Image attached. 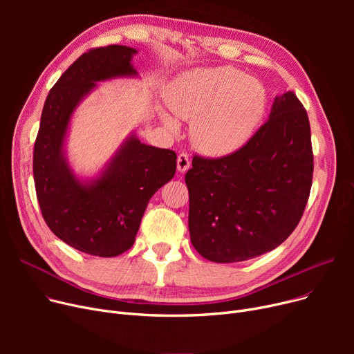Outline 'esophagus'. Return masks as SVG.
I'll use <instances>...</instances> for the list:
<instances>
[{
    "label": "esophagus",
    "instance_id": "obj_1",
    "mask_svg": "<svg viewBox=\"0 0 354 354\" xmlns=\"http://www.w3.org/2000/svg\"><path fill=\"white\" fill-rule=\"evenodd\" d=\"M191 167V159H189V156L185 153V152H182V153H179L178 155V171L179 172H187L188 169Z\"/></svg>",
    "mask_w": 354,
    "mask_h": 354
}]
</instances>
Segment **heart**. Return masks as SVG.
Masks as SVG:
<instances>
[{
	"label": "heart",
	"mask_w": 354,
	"mask_h": 354,
	"mask_svg": "<svg viewBox=\"0 0 354 354\" xmlns=\"http://www.w3.org/2000/svg\"><path fill=\"white\" fill-rule=\"evenodd\" d=\"M167 102L176 115L195 120L192 135L199 149L227 155L255 133L266 115L267 93L258 80L234 67L199 68L172 86ZM163 119L176 129L172 116Z\"/></svg>",
	"instance_id": "1"
}]
</instances>
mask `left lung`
I'll list each match as a JSON object with an SVG mask.
<instances>
[{
  "mask_svg": "<svg viewBox=\"0 0 354 354\" xmlns=\"http://www.w3.org/2000/svg\"><path fill=\"white\" fill-rule=\"evenodd\" d=\"M307 111L292 91L275 97L270 119L238 151L195 155L185 175L189 234L214 263H238L272 251L291 235L313 182Z\"/></svg>",
  "mask_w": 354,
  "mask_h": 354,
  "instance_id": "8db88e82",
  "label": "left lung"
}]
</instances>
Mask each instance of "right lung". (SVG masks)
I'll use <instances>...</instances> for the list:
<instances>
[{"label": "right lung", "mask_w": 354, "mask_h": 354, "mask_svg": "<svg viewBox=\"0 0 354 354\" xmlns=\"http://www.w3.org/2000/svg\"><path fill=\"white\" fill-rule=\"evenodd\" d=\"M126 46L91 48L57 80L46 99L32 155L37 199L48 228L70 247L97 257H116L135 243L152 195L176 171V153L130 136L104 172L90 183L68 167L63 145L73 110L96 82L136 76Z\"/></svg>", "instance_id": "1"}]
</instances>
